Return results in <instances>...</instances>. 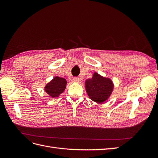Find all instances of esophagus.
<instances>
[{
    "mask_svg": "<svg viewBox=\"0 0 158 158\" xmlns=\"http://www.w3.org/2000/svg\"><path fill=\"white\" fill-rule=\"evenodd\" d=\"M73 81L74 82H75V83H80V78H77V77H74V78H73Z\"/></svg>",
    "mask_w": 158,
    "mask_h": 158,
    "instance_id": "obj_1",
    "label": "esophagus"
}]
</instances>
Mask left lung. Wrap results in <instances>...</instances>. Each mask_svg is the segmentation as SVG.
<instances>
[{
  "label": "left lung",
  "instance_id": "obj_1",
  "mask_svg": "<svg viewBox=\"0 0 158 158\" xmlns=\"http://www.w3.org/2000/svg\"><path fill=\"white\" fill-rule=\"evenodd\" d=\"M85 88L89 98L98 103H103L110 98L113 91V81L94 73L92 78L85 82Z\"/></svg>",
  "mask_w": 158,
  "mask_h": 158
}]
</instances>
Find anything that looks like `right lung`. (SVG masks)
<instances>
[{"label":"right lung","mask_w":158,"mask_h":158,"mask_svg":"<svg viewBox=\"0 0 158 158\" xmlns=\"http://www.w3.org/2000/svg\"><path fill=\"white\" fill-rule=\"evenodd\" d=\"M66 84L67 81L66 79L56 76L46 84L44 89L45 92L51 98H58L66 89Z\"/></svg>","instance_id":"right-lung-1"}]
</instances>
